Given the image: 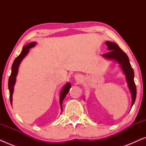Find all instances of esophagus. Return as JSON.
Segmentation results:
<instances>
[{"mask_svg": "<svg viewBox=\"0 0 146 146\" xmlns=\"http://www.w3.org/2000/svg\"><path fill=\"white\" fill-rule=\"evenodd\" d=\"M79 77H80V76H79V75H77V76H76L77 78H79Z\"/></svg>", "mask_w": 146, "mask_h": 146, "instance_id": "obj_1", "label": "esophagus"}]
</instances>
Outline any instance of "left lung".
<instances>
[{
    "label": "left lung",
    "mask_w": 146,
    "mask_h": 146,
    "mask_svg": "<svg viewBox=\"0 0 146 146\" xmlns=\"http://www.w3.org/2000/svg\"><path fill=\"white\" fill-rule=\"evenodd\" d=\"M106 43L108 46V49L110 51L104 54L103 56L106 58H108V59H115L121 65V67L125 74L128 87H129V90L131 93L132 108L135 101V98H136V86H135V82H134L133 69L129 63V58L125 52H123L115 42L106 41Z\"/></svg>",
    "instance_id": "obj_1"
}]
</instances>
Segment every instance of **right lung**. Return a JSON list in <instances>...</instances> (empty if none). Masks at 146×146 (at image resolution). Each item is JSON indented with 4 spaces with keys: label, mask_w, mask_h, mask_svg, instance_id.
Listing matches in <instances>:
<instances>
[{
    "label": "right lung",
    "mask_w": 146,
    "mask_h": 146,
    "mask_svg": "<svg viewBox=\"0 0 146 146\" xmlns=\"http://www.w3.org/2000/svg\"><path fill=\"white\" fill-rule=\"evenodd\" d=\"M36 44L35 42H31L28 44H27L26 46H24L23 48L22 51L20 55H19L18 57H17L16 59H15L14 62H13V65H12V68H11V74L10 75L9 79V93H10V102H11V104L12 105V102H13V91H14V85L15 83L16 82V77L17 75V73H18V69H19V65H20L21 62L22 60L23 59L25 56L27 55V53H29V48H32L33 46H35V44ZM71 85L70 83H67L64 87V88L62 90L61 93V96H60V105H61V109L62 108V102L64 99H65L66 95L67 94L68 92H69L70 88H71Z\"/></svg>",
    "instance_id": "obj_1"
}]
</instances>
